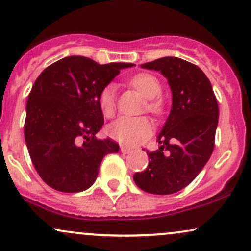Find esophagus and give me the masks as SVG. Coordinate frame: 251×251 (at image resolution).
Instances as JSON below:
<instances>
[{"label":"esophagus","instance_id":"1","mask_svg":"<svg viewBox=\"0 0 251 251\" xmlns=\"http://www.w3.org/2000/svg\"><path fill=\"white\" fill-rule=\"evenodd\" d=\"M120 152H122L123 154H127L131 152V149L126 148V146H120Z\"/></svg>","mask_w":251,"mask_h":251}]
</instances>
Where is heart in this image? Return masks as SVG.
I'll list each match as a JSON object with an SVG mask.
<instances>
[{
	"instance_id": "heart-1",
	"label": "heart",
	"mask_w": 251,
	"mask_h": 251,
	"mask_svg": "<svg viewBox=\"0 0 251 251\" xmlns=\"http://www.w3.org/2000/svg\"><path fill=\"white\" fill-rule=\"evenodd\" d=\"M131 85L149 99L146 107L151 113L159 116L164 111V100L159 96L162 85L154 75L139 73L131 79ZM98 103L101 113L111 118L116 113V87L105 86L98 96ZM153 124L146 117H122L108 127V135L123 145L134 146L145 142L153 133Z\"/></svg>"
}]
</instances>
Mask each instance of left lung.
I'll return each mask as SVG.
<instances>
[{
	"instance_id": "1",
	"label": "left lung",
	"mask_w": 251,
	"mask_h": 251,
	"mask_svg": "<svg viewBox=\"0 0 251 251\" xmlns=\"http://www.w3.org/2000/svg\"><path fill=\"white\" fill-rule=\"evenodd\" d=\"M159 71L172 92V108L158 135L159 150L146 152L149 165L137 172L138 188L153 195H170L189 185L208 163L215 148L218 103L203 71L179 57L166 56L143 63Z\"/></svg>"
}]
</instances>
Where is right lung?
I'll return each instance as SVG.
<instances>
[{
    "label": "right lung",
    "instance_id": "1",
    "mask_svg": "<svg viewBox=\"0 0 251 251\" xmlns=\"http://www.w3.org/2000/svg\"><path fill=\"white\" fill-rule=\"evenodd\" d=\"M133 63L99 65L67 56L40 74L28 96L25 139L34 168L51 189L80 192L97 179L102 158L119 145L97 139L103 125L100 91Z\"/></svg>",
    "mask_w": 251,
    "mask_h": 251
}]
</instances>
